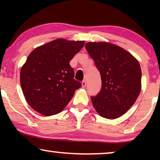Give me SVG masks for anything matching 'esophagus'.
<instances>
[{"instance_id":"34e87169","label":"esophagus","mask_w":160,"mask_h":160,"mask_svg":"<svg viewBox=\"0 0 160 160\" xmlns=\"http://www.w3.org/2000/svg\"><path fill=\"white\" fill-rule=\"evenodd\" d=\"M82 87H86V85H87V82H86V80L82 81Z\"/></svg>"}]
</instances>
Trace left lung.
Wrapping results in <instances>:
<instances>
[{
  "instance_id": "obj_1",
  "label": "left lung",
  "mask_w": 160,
  "mask_h": 160,
  "mask_svg": "<svg viewBox=\"0 0 160 160\" xmlns=\"http://www.w3.org/2000/svg\"><path fill=\"white\" fill-rule=\"evenodd\" d=\"M85 48L101 76V89L97 95L91 96L94 108L106 119L121 117L135 103L141 92L138 61L110 43L89 42Z\"/></svg>"
}]
</instances>
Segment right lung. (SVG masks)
Here are the masks:
<instances>
[{
  "instance_id": "add662e5",
  "label": "right lung",
  "mask_w": 160,
  "mask_h": 160,
  "mask_svg": "<svg viewBox=\"0 0 160 160\" xmlns=\"http://www.w3.org/2000/svg\"><path fill=\"white\" fill-rule=\"evenodd\" d=\"M84 41L59 38L35 49L20 72V84L28 103L37 112L52 116L61 112L82 83L74 79L69 62Z\"/></svg>"
}]
</instances>
